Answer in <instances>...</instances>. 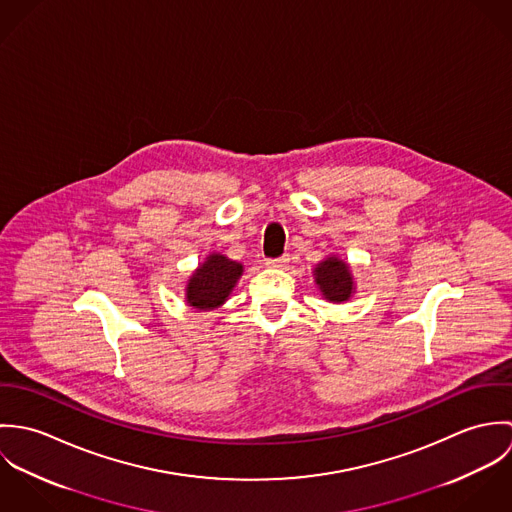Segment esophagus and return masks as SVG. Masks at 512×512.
Masks as SVG:
<instances>
[{"label": "esophagus", "mask_w": 512, "mask_h": 512, "mask_svg": "<svg viewBox=\"0 0 512 512\" xmlns=\"http://www.w3.org/2000/svg\"><path fill=\"white\" fill-rule=\"evenodd\" d=\"M288 262H290V256H286V254H284V256H280V258H270V260H268V266L284 268Z\"/></svg>", "instance_id": "1"}]
</instances>
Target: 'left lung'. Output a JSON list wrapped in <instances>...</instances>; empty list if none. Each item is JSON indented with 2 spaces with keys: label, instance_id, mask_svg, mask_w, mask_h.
<instances>
[{
  "label": "left lung",
  "instance_id": "left-lung-1",
  "mask_svg": "<svg viewBox=\"0 0 512 512\" xmlns=\"http://www.w3.org/2000/svg\"><path fill=\"white\" fill-rule=\"evenodd\" d=\"M315 282L323 295L331 301H347L353 292V278L345 262L327 258L315 268Z\"/></svg>",
  "mask_w": 512,
  "mask_h": 512
}]
</instances>
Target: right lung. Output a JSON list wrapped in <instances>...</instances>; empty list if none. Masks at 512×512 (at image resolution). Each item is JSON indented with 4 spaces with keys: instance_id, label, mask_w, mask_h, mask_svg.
<instances>
[{
    "instance_id": "obj_1",
    "label": "right lung",
    "mask_w": 512,
    "mask_h": 512,
    "mask_svg": "<svg viewBox=\"0 0 512 512\" xmlns=\"http://www.w3.org/2000/svg\"><path fill=\"white\" fill-rule=\"evenodd\" d=\"M240 276L242 266L238 262H232L220 254H211L189 280L187 301L203 311L219 307Z\"/></svg>"
}]
</instances>
